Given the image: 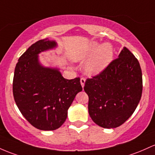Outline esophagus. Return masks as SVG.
I'll list each match as a JSON object with an SVG mask.
<instances>
[{
  "label": "esophagus",
  "mask_w": 155,
  "mask_h": 155,
  "mask_svg": "<svg viewBox=\"0 0 155 155\" xmlns=\"http://www.w3.org/2000/svg\"><path fill=\"white\" fill-rule=\"evenodd\" d=\"M80 82H81V87H84V83H85V79H84V78H81Z\"/></svg>",
  "instance_id": "1"
}]
</instances>
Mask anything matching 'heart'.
Segmentation results:
<instances>
[{
	"instance_id": "heart-1",
	"label": "heart",
	"mask_w": 155,
	"mask_h": 155,
	"mask_svg": "<svg viewBox=\"0 0 155 155\" xmlns=\"http://www.w3.org/2000/svg\"><path fill=\"white\" fill-rule=\"evenodd\" d=\"M114 49L108 42L101 44L98 42H89L76 57V60L83 61L87 59L84 64V70L90 76L101 74L110 65L113 59Z\"/></svg>"
}]
</instances>
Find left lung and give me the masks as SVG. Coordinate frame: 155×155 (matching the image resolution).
Returning a JSON list of instances; mask_svg holds the SVG:
<instances>
[{"label": "left lung", "instance_id": "left-lung-1", "mask_svg": "<svg viewBox=\"0 0 155 155\" xmlns=\"http://www.w3.org/2000/svg\"><path fill=\"white\" fill-rule=\"evenodd\" d=\"M84 90L94 123L103 128H116L133 114L140 100L143 80L138 60L124 47L118 58L104 71L87 79Z\"/></svg>", "mask_w": 155, "mask_h": 155}]
</instances>
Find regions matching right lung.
<instances>
[{"mask_svg":"<svg viewBox=\"0 0 155 155\" xmlns=\"http://www.w3.org/2000/svg\"><path fill=\"white\" fill-rule=\"evenodd\" d=\"M57 46L48 38L39 40L23 53L15 69V103L24 118L40 130H55L63 124L75 96L82 91L79 77L66 79L59 68L40 64L39 54Z\"/></svg>","mask_w":155,"mask_h":155,"instance_id":"add662e5","label":"right lung"}]
</instances>
